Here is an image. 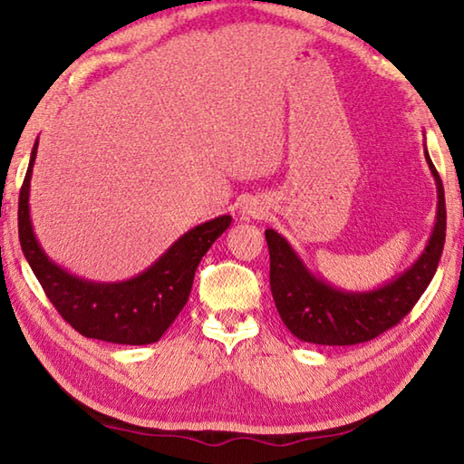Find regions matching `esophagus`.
Listing matches in <instances>:
<instances>
[{"instance_id": "1", "label": "esophagus", "mask_w": 464, "mask_h": 464, "mask_svg": "<svg viewBox=\"0 0 464 464\" xmlns=\"http://www.w3.org/2000/svg\"><path fill=\"white\" fill-rule=\"evenodd\" d=\"M247 213H249V215H253V213H256V211H251V208H249V211H247Z\"/></svg>"}]
</instances>
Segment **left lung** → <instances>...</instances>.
Returning <instances> with one entry per match:
<instances>
[{"mask_svg": "<svg viewBox=\"0 0 464 464\" xmlns=\"http://www.w3.org/2000/svg\"><path fill=\"white\" fill-rule=\"evenodd\" d=\"M424 157L437 180V223L414 266L382 287L362 294L335 289L310 274L292 245L277 231H266L271 261V295L281 320L295 338L322 346H353L374 340L380 334L394 328L419 302L439 267L444 237H447L442 180L426 149Z\"/></svg>", "mask_w": 464, "mask_h": 464, "instance_id": "8db88e82", "label": "left lung"}]
</instances>
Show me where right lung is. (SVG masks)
Instances as JSON below:
<instances>
[{
  "mask_svg": "<svg viewBox=\"0 0 464 464\" xmlns=\"http://www.w3.org/2000/svg\"><path fill=\"white\" fill-rule=\"evenodd\" d=\"M38 152L34 144L17 205V231L22 251L38 277L52 305L72 328L86 338L142 346L159 342L175 317L183 310L195 271L208 247L231 225L223 215L213 221L197 225L175 241L152 266L132 279L118 284H96L68 274L56 266L34 235L30 219V179Z\"/></svg>",
  "mask_w": 464,
  "mask_h": 464,
  "instance_id": "add662e5",
  "label": "right lung"
}]
</instances>
